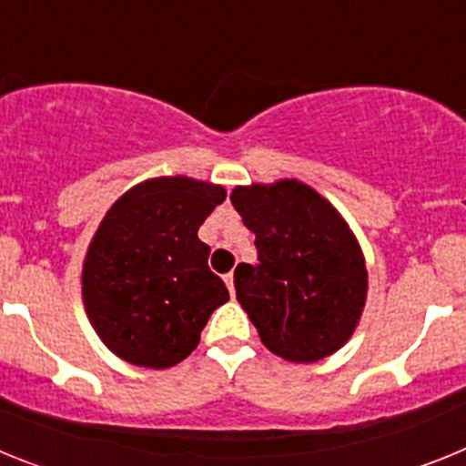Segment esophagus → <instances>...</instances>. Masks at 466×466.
<instances>
[{"instance_id":"34e87169","label":"esophagus","mask_w":466,"mask_h":466,"mask_svg":"<svg viewBox=\"0 0 466 466\" xmlns=\"http://www.w3.org/2000/svg\"><path fill=\"white\" fill-rule=\"evenodd\" d=\"M224 282H226V287H228L230 296H236V284H233V273H226L224 275Z\"/></svg>"}]
</instances>
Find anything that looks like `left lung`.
Returning <instances> with one entry per match:
<instances>
[{
  "instance_id": "8db88e82",
  "label": "left lung",
  "mask_w": 466,
  "mask_h": 466,
  "mask_svg": "<svg viewBox=\"0 0 466 466\" xmlns=\"http://www.w3.org/2000/svg\"><path fill=\"white\" fill-rule=\"evenodd\" d=\"M230 203L257 236L258 263H240L233 282L261 343L294 364L333 355L352 339L369 291L348 221L299 179L236 187Z\"/></svg>"
}]
</instances>
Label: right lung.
<instances>
[{
    "instance_id": "obj_1",
    "label": "right lung",
    "mask_w": 466,
    "mask_h": 466,
    "mask_svg": "<svg viewBox=\"0 0 466 466\" xmlns=\"http://www.w3.org/2000/svg\"><path fill=\"white\" fill-rule=\"evenodd\" d=\"M224 200L221 184L177 175L144 179L106 209L86 252L81 294L95 333L123 361L156 371L179 364L228 300L198 238Z\"/></svg>"
}]
</instances>
